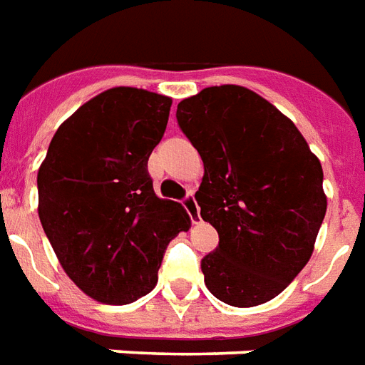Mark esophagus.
I'll use <instances>...</instances> for the list:
<instances>
[{"label":"esophagus","mask_w":365,"mask_h":365,"mask_svg":"<svg viewBox=\"0 0 365 365\" xmlns=\"http://www.w3.org/2000/svg\"><path fill=\"white\" fill-rule=\"evenodd\" d=\"M183 207H185V210H187L191 220H193V224H199V222H201V216H199V205H197V201H195L193 193H187V197L183 199Z\"/></svg>","instance_id":"1"}]
</instances>
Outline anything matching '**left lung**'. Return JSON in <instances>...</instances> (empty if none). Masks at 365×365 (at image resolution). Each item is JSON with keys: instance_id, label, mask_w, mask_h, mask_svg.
Returning <instances> with one entry per match:
<instances>
[{"instance_id": "obj_1", "label": "left lung", "mask_w": 365, "mask_h": 365, "mask_svg": "<svg viewBox=\"0 0 365 365\" xmlns=\"http://www.w3.org/2000/svg\"><path fill=\"white\" fill-rule=\"evenodd\" d=\"M178 124L205 164L195 201L216 227L202 258L208 291L250 308L268 302L314 252L327 210L318 157L282 110L243 86H212L178 103Z\"/></svg>"}]
</instances>
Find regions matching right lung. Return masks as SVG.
I'll return each instance as SVG.
<instances>
[{"instance_id":"right-lung-1","label":"right lung","mask_w":365,"mask_h":365,"mask_svg":"<svg viewBox=\"0 0 365 365\" xmlns=\"http://www.w3.org/2000/svg\"><path fill=\"white\" fill-rule=\"evenodd\" d=\"M170 107L147 90L103 91L61 124L38 170L43 232L66 275L103 304L151 293L164 250L191 226L147 172Z\"/></svg>"}]
</instances>
